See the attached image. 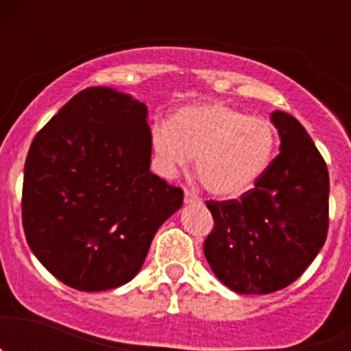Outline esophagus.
<instances>
[{
    "label": "esophagus",
    "instance_id": "34e87169",
    "mask_svg": "<svg viewBox=\"0 0 351 351\" xmlns=\"http://www.w3.org/2000/svg\"><path fill=\"white\" fill-rule=\"evenodd\" d=\"M184 202L186 204H202V200L198 198V195L191 190H184Z\"/></svg>",
    "mask_w": 351,
    "mask_h": 351
}]
</instances>
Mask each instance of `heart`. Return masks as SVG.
I'll use <instances>...</instances> for the list:
<instances>
[{
    "label": "heart",
    "instance_id": "b5f03b06",
    "mask_svg": "<svg viewBox=\"0 0 351 351\" xmlns=\"http://www.w3.org/2000/svg\"><path fill=\"white\" fill-rule=\"evenodd\" d=\"M278 142L271 119L223 101L186 105L151 132L153 151L167 176L195 158L198 179L218 198L247 193L271 167Z\"/></svg>",
    "mask_w": 351,
    "mask_h": 351
}]
</instances>
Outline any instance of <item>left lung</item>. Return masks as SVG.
Segmentation results:
<instances>
[{
	"instance_id": "1",
	"label": "left lung",
	"mask_w": 351,
	"mask_h": 351,
	"mask_svg": "<svg viewBox=\"0 0 351 351\" xmlns=\"http://www.w3.org/2000/svg\"><path fill=\"white\" fill-rule=\"evenodd\" d=\"M281 153L239 200L207 204L214 228L204 253L219 281L263 295L299 278L325 244L328 170L309 133L293 116L271 114Z\"/></svg>"
}]
</instances>
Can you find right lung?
<instances>
[{
	"mask_svg": "<svg viewBox=\"0 0 351 351\" xmlns=\"http://www.w3.org/2000/svg\"><path fill=\"white\" fill-rule=\"evenodd\" d=\"M147 107L112 88L77 93L33 138L24 165L23 226L61 283L104 291L132 281L154 234L182 206L154 176Z\"/></svg>",
	"mask_w": 351,
	"mask_h": 351,
	"instance_id": "1",
	"label": "right lung"
}]
</instances>
